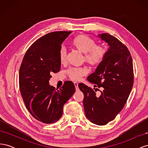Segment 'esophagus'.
<instances>
[{
    "label": "esophagus",
    "instance_id": "obj_1",
    "mask_svg": "<svg viewBox=\"0 0 148 148\" xmlns=\"http://www.w3.org/2000/svg\"><path fill=\"white\" fill-rule=\"evenodd\" d=\"M74 84H75V89H76V90L77 91H78V83H77V82H74Z\"/></svg>",
    "mask_w": 148,
    "mask_h": 148
}]
</instances>
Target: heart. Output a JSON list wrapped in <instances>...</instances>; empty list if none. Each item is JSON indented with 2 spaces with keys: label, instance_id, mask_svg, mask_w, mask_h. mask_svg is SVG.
I'll list each match as a JSON object with an SVG mask.
<instances>
[{
  "label": "heart",
  "instance_id": "1",
  "mask_svg": "<svg viewBox=\"0 0 148 148\" xmlns=\"http://www.w3.org/2000/svg\"><path fill=\"white\" fill-rule=\"evenodd\" d=\"M71 45L84 53L83 61L91 66L99 65L104 60L107 53V49L105 45H96L95 39L85 34H79L75 36L71 40ZM58 57L60 64L65 63L66 51L65 48H60ZM88 72V69L86 66L71 67L67 71V75L71 80L78 81Z\"/></svg>",
  "mask_w": 148,
  "mask_h": 148
}]
</instances>
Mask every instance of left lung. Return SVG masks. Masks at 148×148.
<instances>
[{
    "mask_svg": "<svg viewBox=\"0 0 148 148\" xmlns=\"http://www.w3.org/2000/svg\"><path fill=\"white\" fill-rule=\"evenodd\" d=\"M110 48L95 72L87 79L93 89L83 83L78 86L84 95L83 106L87 119L92 123L104 125L113 120L122 110L133 85V60L127 46L109 33L99 34ZM98 88H101L100 91ZM99 90V97L95 92Z\"/></svg>",
    "mask_w": 148,
    "mask_h": 148,
    "instance_id": "8db88e82",
    "label": "left lung"
}]
</instances>
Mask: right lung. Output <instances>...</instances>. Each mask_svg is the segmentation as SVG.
Here are the masks:
<instances>
[{"label":"right lung","instance_id":"1","mask_svg":"<svg viewBox=\"0 0 148 148\" xmlns=\"http://www.w3.org/2000/svg\"><path fill=\"white\" fill-rule=\"evenodd\" d=\"M71 31H55L37 39L26 52L19 71L21 95L33 117L44 123L59 120L65 103L75 92V85L65 82L59 90L49 86L52 73L60 70L61 44Z\"/></svg>","mask_w":148,"mask_h":148}]
</instances>
